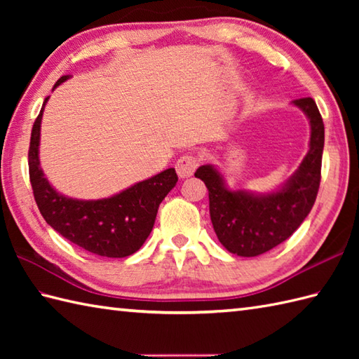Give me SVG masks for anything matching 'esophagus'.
<instances>
[{
    "mask_svg": "<svg viewBox=\"0 0 359 359\" xmlns=\"http://www.w3.org/2000/svg\"><path fill=\"white\" fill-rule=\"evenodd\" d=\"M197 166H199V158L191 154H185L177 160V163H175V171H177L180 179H187L189 175L194 174Z\"/></svg>",
    "mask_w": 359,
    "mask_h": 359,
    "instance_id": "obj_1",
    "label": "esophagus"
}]
</instances>
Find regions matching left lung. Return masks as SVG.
I'll return each mask as SVG.
<instances>
[{"label":"left lung","mask_w":359,"mask_h":359,"mask_svg":"<svg viewBox=\"0 0 359 359\" xmlns=\"http://www.w3.org/2000/svg\"><path fill=\"white\" fill-rule=\"evenodd\" d=\"M310 121V149L296 172L276 191L257 194L230 189L215 165H202L194 175L208 188L210 216L220 243L233 255L253 257L292 236L309 216L321 182L324 123L313 98L293 102Z\"/></svg>","instance_id":"1"}]
</instances>
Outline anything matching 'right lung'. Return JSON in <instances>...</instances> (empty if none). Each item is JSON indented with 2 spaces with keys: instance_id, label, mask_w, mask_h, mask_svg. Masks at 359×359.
Instances as JSON below:
<instances>
[{
  "instance_id": "obj_1",
  "label": "right lung",
  "mask_w": 359,
  "mask_h": 359,
  "mask_svg": "<svg viewBox=\"0 0 359 359\" xmlns=\"http://www.w3.org/2000/svg\"><path fill=\"white\" fill-rule=\"evenodd\" d=\"M71 75H63L53 89ZM32 128L29 147V177L34 197L53 230L75 245L98 256L126 257L148 239L156 222L158 205L177 184L174 168L129 187L118 194L98 201H80L63 196L44 177L40 166V129L44 106Z\"/></svg>"
}]
</instances>
